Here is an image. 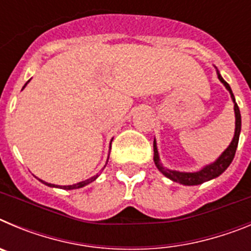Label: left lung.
<instances>
[{
  "mask_svg": "<svg viewBox=\"0 0 251 251\" xmlns=\"http://www.w3.org/2000/svg\"><path fill=\"white\" fill-rule=\"evenodd\" d=\"M217 76L220 79L221 83L226 86V89L229 90L230 94H231V98L234 100V110H235V136L232 138V142L230 143V146L225 150V152L219 157L216 162L211 163V165L206 166L205 168H202L199 172H177V171H171L165 168L163 166L161 165V162H159V157H158V151H157V145L156 141L153 142V152H154V156H153V161L156 163L157 168L161 171L162 174L165 175L166 177H168L170 179L175 181V182H178L181 185H186V186H194V185H201V183L206 182L208 179H212L215 177L220 176L223 174L224 171L226 168L229 167L230 163L232 162L235 157V152H236V148H238V143H239V136H240V130H241V115H240V110H239L238 104L235 103V98L234 94L231 92V88L225 80L223 79L219 73H217Z\"/></svg>",
  "mask_w": 251,
  "mask_h": 251,
  "instance_id": "left-lung-1",
  "label": "left lung"
}]
</instances>
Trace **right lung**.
Segmentation results:
<instances>
[{
  "label": "right lung",
  "instance_id": "right-lung-1",
  "mask_svg": "<svg viewBox=\"0 0 251 251\" xmlns=\"http://www.w3.org/2000/svg\"><path fill=\"white\" fill-rule=\"evenodd\" d=\"M25 85H26V84H25ZM108 158H109V157H108ZM106 162H108V161H106ZM97 177H98V175H97V176L90 177V178L85 179V181H81V182L75 183V185H70V186H55V185H52V183L44 182V181H41V179H40V181H41L43 183H45V185L50 186V187H60V188H64V190H75V188H80V187H84V186H86V185H89L90 182H93V181H95V179H97Z\"/></svg>",
  "mask_w": 251,
  "mask_h": 251
}]
</instances>
